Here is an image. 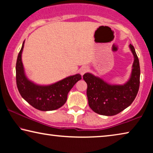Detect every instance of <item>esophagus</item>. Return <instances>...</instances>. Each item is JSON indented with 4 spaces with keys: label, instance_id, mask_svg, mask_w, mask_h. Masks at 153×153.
Segmentation results:
<instances>
[{
    "label": "esophagus",
    "instance_id": "obj_1",
    "mask_svg": "<svg viewBox=\"0 0 153 153\" xmlns=\"http://www.w3.org/2000/svg\"><path fill=\"white\" fill-rule=\"evenodd\" d=\"M88 71V67H82L80 69H79V73H80V74L82 76H83V75L86 73Z\"/></svg>",
    "mask_w": 153,
    "mask_h": 153
}]
</instances>
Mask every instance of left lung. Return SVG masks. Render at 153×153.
Returning a JSON list of instances; mask_svg holds the SVG:
<instances>
[{
    "label": "left lung",
    "mask_w": 153,
    "mask_h": 153,
    "mask_svg": "<svg viewBox=\"0 0 153 153\" xmlns=\"http://www.w3.org/2000/svg\"><path fill=\"white\" fill-rule=\"evenodd\" d=\"M129 47L134 56V62L131 76L126 83L109 84L91 73H86L83 76L87 84L88 105L97 114L106 116L117 115L131 105L136 97L140 87V62L135 48L132 45Z\"/></svg>",
    "instance_id": "1"
}]
</instances>
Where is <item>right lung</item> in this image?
Masks as SVG:
<instances>
[{
    "label": "right lung",
    "mask_w": 153,
    "mask_h": 153,
    "mask_svg": "<svg viewBox=\"0 0 153 153\" xmlns=\"http://www.w3.org/2000/svg\"><path fill=\"white\" fill-rule=\"evenodd\" d=\"M25 40L18 53L16 73L18 91L22 98L38 110L49 111L56 110L62 106L67 100V95L77 81L82 79L80 74L65 77L61 80L48 85L34 83L26 76L22 62V53Z\"/></svg>",
    "instance_id": "right-lung-1"
}]
</instances>
